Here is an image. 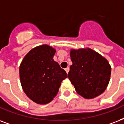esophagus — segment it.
Segmentation results:
<instances>
[{
  "instance_id": "esophagus-1",
  "label": "esophagus",
  "mask_w": 124,
  "mask_h": 124,
  "mask_svg": "<svg viewBox=\"0 0 124 124\" xmlns=\"http://www.w3.org/2000/svg\"><path fill=\"white\" fill-rule=\"evenodd\" d=\"M65 70H66V73H68L69 71H70V68H69V67L66 68L65 69Z\"/></svg>"
}]
</instances>
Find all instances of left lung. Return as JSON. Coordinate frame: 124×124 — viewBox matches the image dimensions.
Instances as JSON below:
<instances>
[{
  "label": "left lung",
  "instance_id": "8db88e82",
  "mask_svg": "<svg viewBox=\"0 0 124 124\" xmlns=\"http://www.w3.org/2000/svg\"><path fill=\"white\" fill-rule=\"evenodd\" d=\"M68 78L82 97L92 99L100 96L110 81L111 67L106 58L93 50L71 49Z\"/></svg>",
  "mask_w": 124,
  "mask_h": 124
}]
</instances>
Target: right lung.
Returning a JSON list of instances; mask_svg holds the SVG:
<instances>
[{
  "instance_id": "right-lung-1",
  "label": "right lung",
  "mask_w": 124,
  "mask_h": 124,
  "mask_svg": "<svg viewBox=\"0 0 124 124\" xmlns=\"http://www.w3.org/2000/svg\"><path fill=\"white\" fill-rule=\"evenodd\" d=\"M56 50L42 45L26 54L19 67L21 84L32 101L47 104L56 96L62 81L68 77L66 71L53 60Z\"/></svg>"
}]
</instances>
